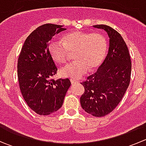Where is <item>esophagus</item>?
I'll return each instance as SVG.
<instances>
[{"instance_id":"1","label":"esophagus","mask_w":146,"mask_h":146,"mask_svg":"<svg viewBox=\"0 0 146 146\" xmlns=\"http://www.w3.org/2000/svg\"><path fill=\"white\" fill-rule=\"evenodd\" d=\"M70 82H71L72 85H73V84H75V83H78V81L74 80V79H70Z\"/></svg>"}]
</instances>
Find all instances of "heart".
<instances>
[{
  "label": "heart",
  "mask_w": 146,
  "mask_h": 146,
  "mask_svg": "<svg viewBox=\"0 0 146 146\" xmlns=\"http://www.w3.org/2000/svg\"><path fill=\"white\" fill-rule=\"evenodd\" d=\"M60 41L52 40L48 46V52L54 61L65 64L69 53L74 52L76 61L61 69V76L78 79L88 70H95L100 66L107 49V40L100 33L73 31L65 34Z\"/></svg>",
  "instance_id": "b5f03b06"
}]
</instances>
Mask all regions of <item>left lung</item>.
<instances>
[{"label": "left lung", "instance_id": "1", "mask_svg": "<svg viewBox=\"0 0 146 146\" xmlns=\"http://www.w3.org/2000/svg\"><path fill=\"white\" fill-rule=\"evenodd\" d=\"M93 27L107 32L110 46L96 73L81 82L85 92L80 101L87 113L101 117L111 112L123 98L130 82L131 61L127 46L117 31L105 25Z\"/></svg>", "mask_w": 146, "mask_h": 146}]
</instances>
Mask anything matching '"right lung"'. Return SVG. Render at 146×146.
<instances>
[{
	"instance_id": "obj_1",
	"label": "right lung",
	"mask_w": 146,
	"mask_h": 146,
	"mask_svg": "<svg viewBox=\"0 0 146 146\" xmlns=\"http://www.w3.org/2000/svg\"><path fill=\"white\" fill-rule=\"evenodd\" d=\"M62 25L45 24L26 39L17 61V77L25 101L35 112L48 115L59 110L70 86L68 78L54 80L57 67L48 52V42L66 30Z\"/></svg>"
}]
</instances>
